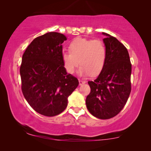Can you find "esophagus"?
I'll list each match as a JSON object with an SVG mask.
<instances>
[{"label":"esophagus","mask_w":151,"mask_h":151,"mask_svg":"<svg viewBox=\"0 0 151 151\" xmlns=\"http://www.w3.org/2000/svg\"><path fill=\"white\" fill-rule=\"evenodd\" d=\"M86 82L84 81V80H79V84L80 85H82V84H85Z\"/></svg>","instance_id":"1"}]
</instances>
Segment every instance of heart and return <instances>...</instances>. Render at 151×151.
<instances>
[{
    "label": "heart",
    "mask_w": 151,
    "mask_h": 151,
    "mask_svg": "<svg viewBox=\"0 0 151 151\" xmlns=\"http://www.w3.org/2000/svg\"><path fill=\"white\" fill-rule=\"evenodd\" d=\"M69 50L61 53L63 67L68 73H73L79 63L82 64L78 70L80 76H96L102 71L106 59V49L102 41L78 38L71 42Z\"/></svg>",
    "instance_id": "heart-1"
}]
</instances>
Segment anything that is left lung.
<instances>
[{
  "label": "left lung",
  "instance_id": "1",
  "mask_svg": "<svg viewBox=\"0 0 151 151\" xmlns=\"http://www.w3.org/2000/svg\"><path fill=\"white\" fill-rule=\"evenodd\" d=\"M106 49V63L94 81H88L91 92L86 99L89 113L101 119H110L122 111L131 91V64L124 45L115 37L102 33Z\"/></svg>",
  "mask_w": 151,
  "mask_h": 151
}]
</instances>
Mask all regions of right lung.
<instances>
[{
    "label": "right lung",
    "instance_id": "right-lung-1",
    "mask_svg": "<svg viewBox=\"0 0 151 151\" xmlns=\"http://www.w3.org/2000/svg\"><path fill=\"white\" fill-rule=\"evenodd\" d=\"M65 40L67 37L60 33H47L35 38L22 55V93L34 111L45 116L65 111L68 98L79 84L63 67L62 44Z\"/></svg>",
    "mask_w": 151,
    "mask_h": 151
}]
</instances>
